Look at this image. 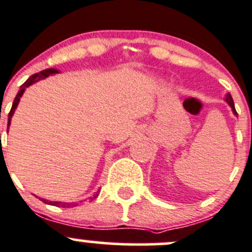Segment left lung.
Returning <instances> with one entry per match:
<instances>
[{
  "label": "left lung",
  "mask_w": 252,
  "mask_h": 252,
  "mask_svg": "<svg viewBox=\"0 0 252 252\" xmlns=\"http://www.w3.org/2000/svg\"><path fill=\"white\" fill-rule=\"evenodd\" d=\"M226 101L228 102V105L232 107L233 113H234V115H238L237 111H235V107H234V102H233V99H232V96H231V94H229V93L227 94V96H226Z\"/></svg>",
  "instance_id": "1"
}]
</instances>
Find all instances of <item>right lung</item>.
Wrapping results in <instances>:
<instances>
[{
	"instance_id": "1",
	"label": "right lung",
	"mask_w": 252,
	"mask_h": 252,
	"mask_svg": "<svg viewBox=\"0 0 252 252\" xmlns=\"http://www.w3.org/2000/svg\"><path fill=\"white\" fill-rule=\"evenodd\" d=\"M58 72H59V71L55 70V68H47V70H43V71H41V72L35 73V75H32V76H31V77L28 78V81H26L25 83H24L23 86L20 87V91L18 92L17 96H15V99H14V102H13V105H12V108H10V112H9V115H8V126H10V119H12V116H13V113H14V111H15V108H17L18 104H19L21 95H23L24 92H25V88H28V87L31 86V84L36 83V82L41 81V79L47 78V77H48V76L54 75V73H58ZM7 131H8V128H7ZM97 193H99V192H97ZM96 195H97V194H95L94 198H96ZM41 200H42V202H43V203H46V204H50V205H55V206H60V205H62V206H63V208H65V206H66V208H70V206L77 205V204H70V203L50 202V200L42 199V198H41Z\"/></svg>"
}]
</instances>
